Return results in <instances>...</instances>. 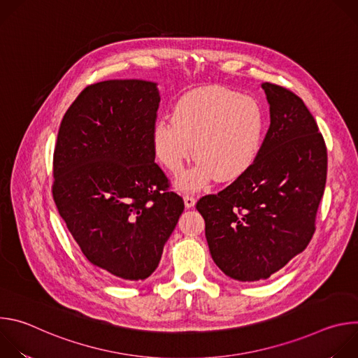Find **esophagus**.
Instances as JSON below:
<instances>
[{"mask_svg": "<svg viewBox=\"0 0 358 358\" xmlns=\"http://www.w3.org/2000/svg\"><path fill=\"white\" fill-rule=\"evenodd\" d=\"M195 202H196V199H195L192 195H189V194H185V195H184L185 208H192V207L195 206Z\"/></svg>", "mask_w": 358, "mask_h": 358, "instance_id": "34e87169", "label": "esophagus"}]
</instances>
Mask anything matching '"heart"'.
<instances>
[{
    "label": "heart",
    "mask_w": 358,
    "mask_h": 358,
    "mask_svg": "<svg viewBox=\"0 0 358 358\" xmlns=\"http://www.w3.org/2000/svg\"><path fill=\"white\" fill-rule=\"evenodd\" d=\"M265 133V113L257 99L235 90L210 86L184 94L173 116L160 117L152 129L157 160L173 174L192 156L196 166L180 185L199 188L215 178L229 182L257 160Z\"/></svg>",
    "instance_id": "obj_1"
}]
</instances>
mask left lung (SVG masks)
<instances>
[{
  "mask_svg": "<svg viewBox=\"0 0 358 358\" xmlns=\"http://www.w3.org/2000/svg\"><path fill=\"white\" fill-rule=\"evenodd\" d=\"M271 126L250 169L196 210L217 266L239 282L268 279L309 245L327 177V150L303 100L262 83Z\"/></svg>",
  "mask_w": 358,
  "mask_h": 358,
  "instance_id": "8db88e82",
  "label": "left lung"
}]
</instances>
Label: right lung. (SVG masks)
Instances as JSON below:
<instances>
[{"label":"right lung","mask_w":358,"mask_h":358,"mask_svg":"<svg viewBox=\"0 0 358 358\" xmlns=\"http://www.w3.org/2000/svg\"><path fill=\"white\" fill-rule=\"evenodd\" d=\"M159 103L155 82H99L82 90L58 131L57 208L87 261L117 280L156 271L184 211L155 163Z\"/></svg>","instance_id":"obj_1"}]
</instances>
